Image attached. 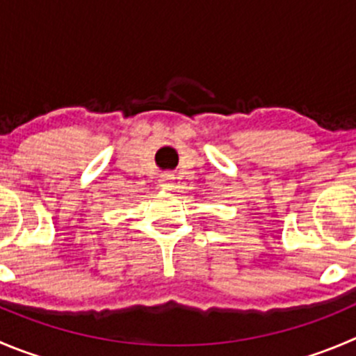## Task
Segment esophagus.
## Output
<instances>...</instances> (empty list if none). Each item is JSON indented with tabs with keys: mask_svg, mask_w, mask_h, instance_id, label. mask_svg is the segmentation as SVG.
<instances>
[{
	"mask_svg": "<svg viewBox=\"0 0 356 356\" xmlns=\"http://www.w3.org/2000/svg\"><path fill=\"white\" fill-rule=\"evenodd\" d=\"M172 180H175V176L169 175V172H165V175L161 176V184L162 187H169V185L172 184Z\"/></svg>",
	"mask_w": 356,
	"mask_h": 356,
	"instance_id": "esophagus-1",
	"label": "esophagus"
}]
</instances>
